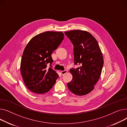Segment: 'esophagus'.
<instances>
[{"mask_svg": "<svg viewBox=\"0 0 127 127\" xmlns=\"http://www.w3.org/2000/svg\"><path fill=\"white\" fill-rule=\"evenodd\" d=\"M67 72H68V71H67V70H64V71H61V74H62L63 75H64V74H65V73H66Z\"/></svg>", "mask_w": 127, "mask_h": 127, "instance_id": "obj_1", "label": "esophagus"}]
</instances>
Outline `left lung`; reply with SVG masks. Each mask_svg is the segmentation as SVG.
<instances>
[{
  "label": "left lung",
  "instance_id": "obj_1",
  "mask_svg": "<svg viewBox=\"0 0 127 127\" xmlns=\"http://www.w3.org/2000/svg\"><path fill=\"white\" fill-rule=\"evenodd\" d=\"M74 46L75 64L80 66L70 70L73 76L68 83L69 90L73 94L85 95L94 89L98 81L103 64V58L99 44L89 32L76 30L64 32Z\"/></svg>",
  "mask_w": 127,
  "mask_h": 127
}]
</instances>
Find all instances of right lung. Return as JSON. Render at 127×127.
<instances>
[{"label":"right lung","mask_w":127,"mask_h":127,"mask_svg":"<svg viewBox=\"0 0 127 127\" xmlns=\"http://www.w3.org/2000/svg\"><path fill=\"white\" fill-rule=\"evenodd\" d=\"M62 32L47 31L33 37L27 44L20 63V72L29 90L43 94L53 87L58 74L48 64L53 62L51 54L64 39Z\"/></svg>","instance_id":"add662e5"}]
</instances>
